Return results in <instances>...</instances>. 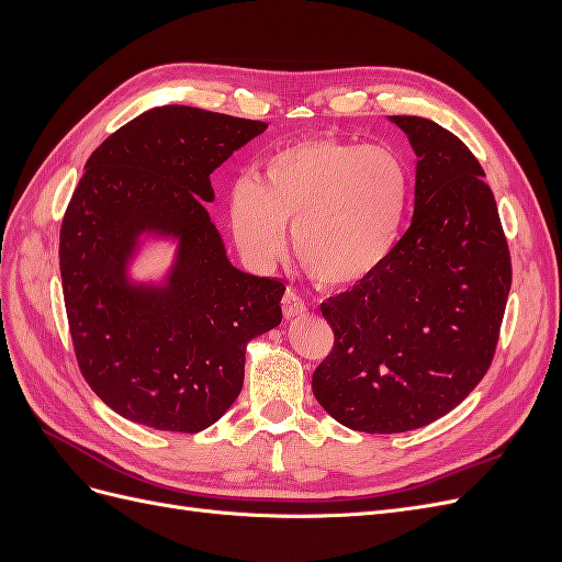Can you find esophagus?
<instances>
[{
  "instance_id": "obj_1",
  "label": "esophagus",
  "mask_w": 562,
  "mask_h": 562,
  "mask_svg": "<svg viewBox=\"0 0 562 562\" xmlns=\"http://www.w3.org/2000/svg\"><path fill=\"white\" fill-rule=\"evenodd\" d=\"M281 307H283L285 318H297V316H304V312H307V304H304L302 297L295 291H291V288L285 291Z\"/></svg>"
}]
</instances>
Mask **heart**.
Returning <instances> with one entry per match:
<instances>
[{
  "instance_id": "obj_1",
  "label": "heart",
  "mask_w": 562,
  "mask_h": 562,
  "mask_svg": "<svg viewBox=\"0 0 562 562\" xmlns=\"http://www.w3.org/2000/svg\"><path fill=\"white\" fill-rule=\"evenodd\" d=\"M411 192L405 161L382 145L312 135L271 155L258 182L229 192V225L255 265H271L293 227V252L326 288L368 281L394 252Z\"/></svg>"
}]
</instances>
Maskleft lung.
Wrapping results in <instances>:
<instances>
[{
    "label": "left lung",
    "instance_id": "left-lung-1",
    "mask_svg": "<svg viewBox=\"0 0 562 562\" xmlns=\"http://www.w3.org/2000/svg\"><path fill=\"white\" fill-rule=\"evenodd\" d=\"M411 143L415 211L389 260L321 304L335 333L312 389L353 431L401 434L448 415L495 356L512 258L471 149L422 116H389Z\"/></svg>",
    "mask_w": 562,
    "mask_h": 562
}]
</instances>
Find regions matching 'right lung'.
Segmentation results:
<instances>
[{
  "label": "right lung",
  "mask_w": 562,
  "mask_h": 562,
  "mask_svg": "<svg viewBox=\"0 0 562 562\" xmlns=\"http://www.w3.org/2000/svg\"><path fill=\"white\" fill-rule=\"evenodd\" d=\"M267 124L151 108L87 161L60 227V279L83 380L116 415L196 434L244 386L246 347L277 328L285 285L234 267L206 203L211 173ZM155 245L159 278L134 277Z\"/></svg>",
  "instance_id": "add662e5"
}]
</instances>
